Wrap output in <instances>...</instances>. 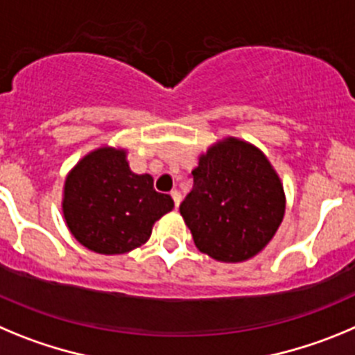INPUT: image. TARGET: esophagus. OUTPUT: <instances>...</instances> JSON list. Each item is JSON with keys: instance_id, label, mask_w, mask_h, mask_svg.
Wrapping results in <instances>:
<instances>
[{"instance_id": "1", "label": "esophagus", "mask_w": 355, "mask_h": 355, "mask_svg": "<svg viewBox=\"0 0 355 355\" xmlns=\"http://www.w3.org/2000/svg\"><path fill=\"white\" fill-rule=\"evenodd\" d=\"M171 198H173V201H175V207H178V205H180V201H182V194L178 193L177 189H173V191H171Z\"/></svg>"}]
</instances>
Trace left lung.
Returning <instances> with one entry per match:
<instances>
[{
	"label": "left lung",
	"mask_w": 355,
	"mask_h": 355,
	"mask_svg": "<svg viewBox=\"0 0 355 355\" xmlns=\"http://www.w3.org/2000/svg\"><path fill=\"white\" fill-rule=\"evenodd\" d=\"M180 214L201 253L237 263L269 244L285 216V191L263 152L225 138L200 155Z\"/></svg>",
	"instance_id": "left-lung-1"
}]
</instances>
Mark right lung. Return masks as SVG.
<instances>
[{
	"label": "right lung",
	"instance_id": "1",
	"mask_svg": "<svg viewBox=\"0 0 355 355\" xmlns=\"http://www.w3.org/2000/svg\"><path fill=\"white\" fill-rule=\"evenodd\" d=\"M148 173L130 171L123 148L101 146L70 170L63 217L76 241L101 254H123L145 244L152 226L173 209Z\"/></svg>",
	"mask_w": 355,
	"mask_h": 355
}]
</instances>
